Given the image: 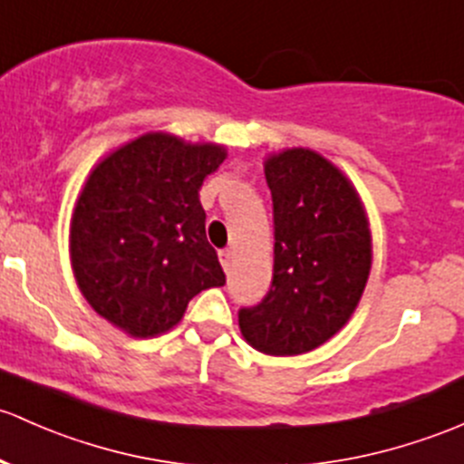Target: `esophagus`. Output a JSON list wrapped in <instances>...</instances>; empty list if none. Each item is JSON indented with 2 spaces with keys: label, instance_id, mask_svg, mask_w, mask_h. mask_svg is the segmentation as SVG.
<instances>
[{
  "label": "esophagus",
  "instance_id": "1",
  "mask_svg": "<svg viewBox=\"0 0 464 464\" xmlns=\"http://www.w3.org/2000/svg\"><path fill=\"white\" fill-rule=\"evenodd\" d=\"M219 262H222L224 271H228V266H231V260H233V251H228V248H222V251L218 253Z\"/></svg>",
  "mask_w": 464,
  "mask_h": 464
}]
</instances>
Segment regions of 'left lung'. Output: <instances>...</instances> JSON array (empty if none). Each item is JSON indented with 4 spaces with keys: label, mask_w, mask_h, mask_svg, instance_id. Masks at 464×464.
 Masks as SVG:
<instances>
[{
    "label": "left lung",
    "mask_w": 464,
    "mask_h": 464,
    "mask_svg": "<svg viewBox=\"0 0 464 464\" xmlns=\"http://www.w3.org/2000/svg\"><path fill=\"white\" fill-rule=\"evenodd\" d=\"M273 199V280L256 306L237 311L253 349L297 355L338 334L358 306L369 269L372 233L349 179L309 149L265 162Z\"/></svg>",
    "instance_id": "8db88e82"
}]
</instances>
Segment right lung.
<instances>
[{"label":"right lung","instance_id":"add662e5","mask_svg":"<svg viewBox=\"0 0 464 464\" xmlns=\"http://www.w3.org/2000/svg\"><path fill=\"white\" fill-rule=\"evenodd\" d=\"M224 158L218 144L146 133L97 164L72 213L71 262L102 318L153 338L193 295L227 282L198 193Z\"/></svg>","mask_w":464,"mask_h":464}]
</instances>
